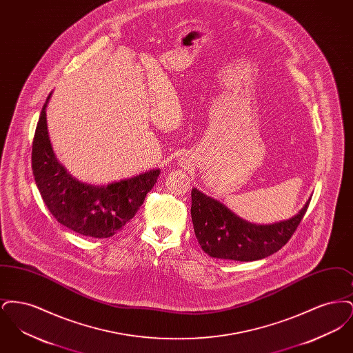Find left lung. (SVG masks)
Here are the masks:
<instances>
[{
    "label": "left lung",
    "instance_id": "1",
    "mask_svg": "<svg viewBox=\"0 0 353 353\" xmlns=\"http://www.w3.org/2000/svg\"><path fill=\"white\" fill-rule=\"evenodd\" d=\"M311 197L291 219L254 223L241 219L222 202L192 189L190 214L202 250L219 259L252 262L269 256L285 246L308 208Z\"/></svg>",
    "mask_w": 353,
    "mask_h": 353
}]
</instances>
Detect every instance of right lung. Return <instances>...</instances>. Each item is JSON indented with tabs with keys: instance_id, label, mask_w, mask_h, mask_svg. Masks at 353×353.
<instances>
[{
	"instance_id": "obj_1",
	"label": "right lung",
	"mask_w": 353,
	"mask_h": 353,
	"mask_svg": "<svg viewBox=\"0 0 353 353\" xmlns=\"http://www.w3.org/2000/svg\"><path fill=\"white\" fill-rule=\"evenodd\" d=\"M34 134L32 167L37 188L55 219L78 234L108 238L134 217L156 184L160 169H151L110 184H88L72 177L51 147L46 108Z\"/></svg>"
}]
</instances>
